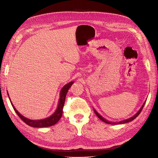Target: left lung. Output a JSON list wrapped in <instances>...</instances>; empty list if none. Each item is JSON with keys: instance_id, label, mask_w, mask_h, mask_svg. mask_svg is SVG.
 <instances>
[{"instance_id": "obj_1", "label": "left lung", "mask_w": 158, "mask_h": 158, "mask_svg": "<svg viewBox=\"0 0 158 158\" xmlns=\"http://www.w3.org/2000/svg\"><path fill=\"white\" fill-rule=\"evenodd\" d=\"M145 102H146V101L143 103V106H141V107L139 109V110L136 112V114H135L133 116H132V117H131V118H128V119H125V120H122V121H120V122H110V121H108L107 119H105L103 116H102L94 108H93V110H94V113L96 114V116L98 117L102 121H103V122H105L106 123H107V124H110V125H118V124H123V123H129V122H132V120H134L135 118H136L139 114H140V112H141V110H142V109H143V107H144V106H145Z\"/></svg>"}]
</instances>
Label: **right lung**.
<instances>
[{"mask_svg": "<svg viewBox=\"0 0 158 158\" xmlns=\"http://www.w3.org/2000/svg\"><path fill=\"white\" fill-rule=\"evenodd\" d=\"M73 83H74V81H70L68 84H65L62 88L60 93V98L58 100V106H57L56 110L54 112L53 114L45 119L33 120V119H30L29 118L24 117V116H22L15 108L13 103H11V101L10 100V97H9V99L11 103V106H13L15 111L16 112L17 115L20 117V118L22 120H23V122H24L27 125H28L29 126L33 127H40V128H41V127L42 128V127H48L54 125L59 121L60 119L61 118L62 115V111H63L62 109H63V107L64 106L66 94L67 93V91H68L69 89H70V87L73 84ZM7 95H8V96H9L8 93H7Z\"/></svg>", "mask_w": 158, "mask_h": 158, "instance_id": "1", "label": "right lung"}]
</instances>
